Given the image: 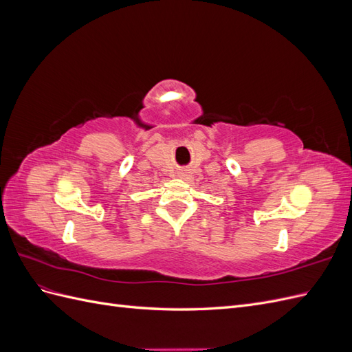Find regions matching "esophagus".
<instances>
[{"instance_id":"esophagus-1","label":"esophagus","mask_w":352,"mask_h":352,"mask_svg":"<svg viewBox=\"0 0 352 352\" xmlns=\"http://www.w3.org/2000/svg\"><path fill=\"white\" fill-rule=\"evenodd\" d=\"M184 176H186V175H185V173H184Z\"/></svg>"}]
</instances>
